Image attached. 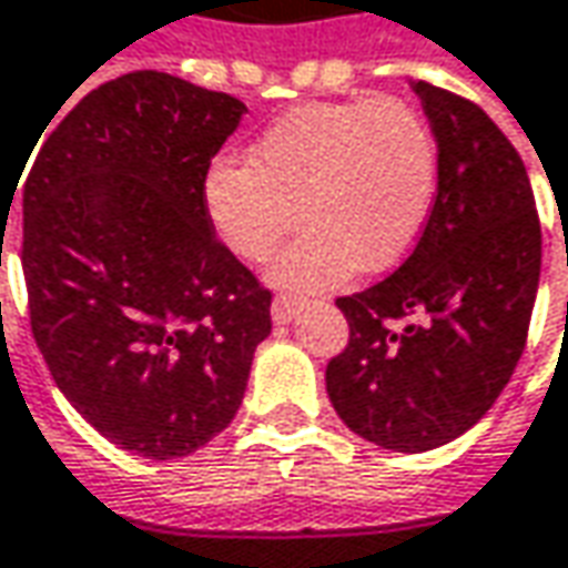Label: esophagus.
I'll list each match as a JSON object with an SVG mask.
<instances>
[{
    "mask_svg": "<svg viewBox=\"0 0 568 568\" xmlns=\"http://www.w3.org/2000/svg\"><path fill=\"white\" fill-rule=\"evenodd\" d=\"M295 308H298V298H295V295H285V292H280V295L273 298V305H270L276 324H288L292 315H295Z\"/></svg>",
    "mask_w": 568,
    "mask_h": 568,
    "instance_id": "obj_1",
    "label": "esophagus"
}]
</instances>
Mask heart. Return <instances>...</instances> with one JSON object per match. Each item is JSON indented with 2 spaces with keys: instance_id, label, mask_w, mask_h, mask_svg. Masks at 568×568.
Here are the masks:
<instances>
[{
  "instance_id": "obj_1",
  "label": "heart",
  "mask_w": 568,
  "mask_h": 568,
  "mask_svg": "<svg viewBox=\"0 0 568 568\" xmlns=\"http://www.w3.org/2000/svg\"><path fill=\"white\" fill-rule=\"evenodd\" d=\"M437 192V144L424 115L395 95L312 102L270 121L251 160L221 156L202 183L205 215L241 260H266L298 224L276 280L327 288L398 266Z\"/></svg>"
}]
</instances>
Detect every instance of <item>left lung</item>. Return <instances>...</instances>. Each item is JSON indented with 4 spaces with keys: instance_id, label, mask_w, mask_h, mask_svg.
Wrapping results in <instances>:
<instances>
[{
    "instance_id": "left-lung-1",
    "label": "left lung",
    "mask_w": 568,
    "mask_h": 568,
    "mask_svg": "<svg viewBox=\"0 0 568 568\" xmlns=\"http://www.w3.org/2000/svg\"><path fill=\"white\" fill-rule=\"evenodd\" d=\"M412 89L437 138L434 209L392 276L337 298L351 341L324 373L341 420L395 453L444 447L495 405L540 283V217L515 144L476 102Z\"/></svg>"
}]
</instances>
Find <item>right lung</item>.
<instances>
[{
  "instance_id": "add662e5",
  "label": "right lung",
  "mask_w": 568,
  "mask_h": 568,
  "mask_svg": "<svg viewBox=\"0 0 568 568\" xmlns=\"http://www.w3.org/2000/svg\"><path fill=\"white\" fill-rule=\"evenodd\" d=\"M244 112L227 92L134 70L38 138L21 185L34 344L67 402L148 459L189 456L234 420L273 327L270 288L217 241L202 202Z\"/></svg>"
}]
</instances>
